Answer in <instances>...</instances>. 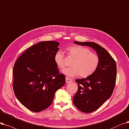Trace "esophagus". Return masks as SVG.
<instances>
[{
    "label": "esophagus",
    "instance_id": "obj_1",
    "mask_svg": "<svg viewBox=\"0 0 129 129\" xmlns=\"http://www.w3.org/2000/svg\"><path fill=\"white\" fill-rule=\"evenodd\" d=\"M72 81H73L71 79V78H68V77L66 78V83H68H68H71Z\"/></svg>",
    "mask_w": 129,
    "mask_h": 129
}]
</instances>
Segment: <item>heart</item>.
I'll return each mask as SVG.
<instances>
[{"instance_id":"heart-1","label":"heart","mask_w":129,"mask_h":129,"mask_svg":"<svg viewBox=\"0 0 129 129\" xmlns=\"http://www.w3.org/2000/svg\"><path fill=\"white\" fill-rule=\"evenodd\" d=\"M69 56L74 58L71 64L72 67L65 69L63 73L67 77H73L79 74L81 77H87L96 71L100 63L99 56L91 52L89 49L78 45L67 48ZM64 53L59 50L55 53L54 59L60 69L65 68Z\"/></svg>"}]
</instances>
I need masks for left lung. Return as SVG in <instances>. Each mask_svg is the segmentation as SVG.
Masks as SVG:
<instances>
[{"label":"left lung","instance_id":"1","mask_svg":"<svg viewBox=\"0 0 129 129\" xmlns=\"http://www.w3.org/2000/svg\"><path fill=\"white\" fill-rule=\"evenodd\" d=\"M74 43L92 47L100 57L96 71L85 78L77 79L78 90L73 98L76 107L84 113H91L98 109L112 94L116 78L115 61L105 49L94 42Z\"/></svg>","mask_w":129,"mask_h":129}]
</instances>
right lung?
<instances>
[{
	"instance_id": "obj_1",
	"label": "right lung",
	"mask_w": 129,
	"mask_h": 129,
	"mask_svg": "<svg viewBox=\"0 0 129 129\" xmlns=\"http://www.w3.org/2000/svg\"><path fill=\"white\" fill-rule=\"evenodd\" d=\"M59 43L41 42L28 48L17 59L13 69V89L19 101L35 112L52 104L55 93L65 83L54 56Z\"/></svg>"
}]
</instances>
